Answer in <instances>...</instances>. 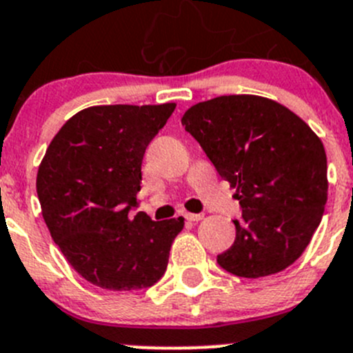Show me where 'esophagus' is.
Returning a JSON list of instances; mask_svg holds the SVG:
<instances>
[{
	"label": "esophagus",
	"instance_id": "esophagus-1",
	"mask_svg": "<svg viewBox=\"0 0 353 353\" xmlns=\"http://www.w3.org/2000/svg\"><path fill=\"white\" fill-rule=\"evenodd\" d=\"M184 217H186L188 221H191V222H198V221H201V219H203V214H190V212H188V214H184Z\"/></svg>",
	"mask_w": 353,
	"mask_h": 353
}]
</instances>
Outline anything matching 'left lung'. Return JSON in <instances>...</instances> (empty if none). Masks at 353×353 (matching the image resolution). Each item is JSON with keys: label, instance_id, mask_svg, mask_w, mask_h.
<instances>
[{"label": "left lung", "instance_id": "1", "mask_svg": "<svg viewBox=\"0 0 353 353\" xmlns=\"http://www.w3.org/2000/svg\"><path fill=\"white\" fill-rule=\"evenodd\" d=\"M219 176L236 188L241 219L217 263L239 278L285 271L303 253L327 200L326 152L316 132L281 103L229 94L193 105L181 119Z\"/></svg>", "mask_w": 353, "mask_h": 353}]
</instances>
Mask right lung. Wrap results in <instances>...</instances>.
<instances>
[{"instance_id":"right-lung-1","label":"right lung","mask_w":353,"mask_h":353,"mask_svg":"<svg viewBox=\"0 0 353 353\" xmlns=\"http://www.w3.org/2000/svg\"><path fill=\"white\" fill-rule=\"evenodd\" d=\"M176 103L100 105L77 112L50 143L37 198L53 241L91 285L150 288L163 276L184 219L152 221L138 207L146 146Z\"/></svg>"}]
</instances>
